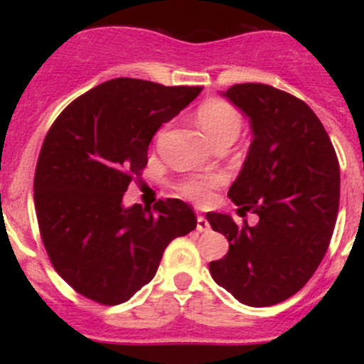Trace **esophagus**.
Listing matches in <instances>:
<instances>
[{"label": "esophagus", "mask_w": 364, "mask_h": 364, "mask_svg": "<svg viewBox=\"0 0 364 364\" xmlns=\"http://www.w3.org/2000/svg\"><path fill=\"white\" fill-rule=\"evenodd\" d=\"M196 231H200V232L210 231V224H208L207 217H203V215L196 217Z\"/></svg>", "instance_id": "34e87169"}]
</instances>
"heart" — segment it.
<instances>
[{
  "label": "heart",
  "instance_id": "1",
  "mask_svg": "<svg viewBox=\"0 0 364 364\" xmlns=\"http://www.w3.org/2000/svg\"><path fill=\"white\" fill-rule=\"evenodd\" d=\"M196 119L212 145L225 139L236 140L243 127V119L236 107L220 99H210L203 102L196 112ZM220 183H223V178L217 174L188 178L179 185V191L188 200H193L196 203H208L212 200V190Z\"/></svg>",
  "mask_w": 364,
  "mask_h": 364
}]
</instances>
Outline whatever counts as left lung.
Returning a JSON list of instances; mask_svg holds the SVG:
<instances>
[{
  "instance_id": "8db88e82",
  "label": "left lung",
  "mask_w": 364,
  "mask_h": 364,
  "mask_svg": "<svg viewBox=\"0 0 364 364\" xmlns=\"http://www.w3.org/2000/svg\"><path fill=\"white\" fill-rule=\"evenodd\" d=\"M250 119L253 140L228 196L237 214L258 223L240 228L231 215L207 212L229 241L208 263L212 279L248 306L291 298L327 253L339 212L341 171L323 124L308 104L263 83L220 92Z\"/></svg>"
}]
</instances>
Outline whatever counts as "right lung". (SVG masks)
I'll return each mask as SVG.
<instances>
[{
    "label": "right lung",
    "mask_w": 364,
    "mask_h": 364,
    "mask_svg": "<svg viewBox=\"0 0 364 364\" xmlns=\"http://www.w3.org/2000/svg\"><path fill=\"white\" fill-rule=\"evenodd\" d=\"M202 87L114 78L85 92L46 135L34 178L41 236L54 270L101 304L128 301L156 275L174 237L196 228L188 203L123 205L152 136Z\"/></svg>",
    "instance_id": "obj_1"
}]
</instances>
